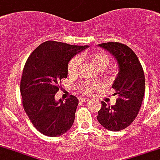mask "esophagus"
Masks as SVG:
<instances>
[{"instance_id": "esophagus-1", "label": "esophagus", "mask_w": 160, "mask_h": 160, "mask_svg": "<svg viewBox=\"0 0 160 160\" xmlns=\"http://www.w3.org/2000/svg\"><path fill=\"white\" fill-rule=\"evenodd\" d=\"M89 101H90V99H88V98L80 99V102H89Z\"/></svg>"}]
</instances>
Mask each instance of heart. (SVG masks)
<instances>
[{
	"instance_id": "1",
	"label": "heart",
	"mask_w": 160,
	"mask_h": 160,
	"mask_svg": "<svg viewBox=\"0 0 160 160\" xmlns=\"http://www.w3.org/2000/svg\"><path fill=\"white\" fill-rule=\"evenodd\" d=\"M89 58L93 63L96 68L99 70H104L109 64V57L107 53L103 52H94L92 54L89 55ZM80 68V61L79 58H72L69 64H68V73L70 75H75L77 74ZM99 88L98 84H89V83H85L80 86V90L84 94H90L94 90Z\"/></svg>"
}]
</instances>
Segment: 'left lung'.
Instances as JSON below:
<instances>
[{"label":"left lung","mask_w":160,"mask_h":160,"mask_svg":"<svg viewBox=\"0 0 160 160\" xmlns=\"http://www.w3.org/2000/svg\"><path fill=\"white\" fill-rule=\"evenodd\" d=\"M99 46L115 57L119 72L112 85L118 96L117 103L108 106L102 102L97 120L107 130L118 131L130 125L139 112L145 87L144 70L137 55L125 44L108 42Z\"/></svg>","instance_id":"obj_1"}]
</instances>
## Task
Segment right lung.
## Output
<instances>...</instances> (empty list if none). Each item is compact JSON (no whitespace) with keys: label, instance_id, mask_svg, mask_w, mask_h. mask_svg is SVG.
I'll return each mask as SVG.
<instances>
[{"label":"right lung","instance_id":"1","mask_svg":"<svg viewBox=\"0 0 160 160\" xmlns=\"http://www.w3.org/2000/svg\"><path fill=\"white\" fill-rule=\"evenodd\" d=\"M87 45L46 41L28 58L21 79L22 106L34 127L48 137H59L71 129L79 100L74 95L63 102L55 94L59 81L67 77L68 63Z\"/></svg>","mask_w":160,"mask_h":160}]
</instances>
